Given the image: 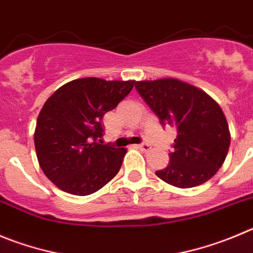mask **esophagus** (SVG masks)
I'll use <instances>...</instances> for the list:
<instances>
[{"mask_svg": "<svg viewBox=\"0 0 253 253\" xmlns=\"http://www.w3.org/2000/svg\"><path fill=\"white\" fill-rule=\"evenodd\" d=\"M138 148H140L141 151H145V152H147V151H150L152 147H151L150 143L143 142V143H141V145H138Z\"/></svg>", "mask_w": 253, "mask_h": 253, "instance_id": "esophagus-1", "label": "esophagus"}]
</instances>
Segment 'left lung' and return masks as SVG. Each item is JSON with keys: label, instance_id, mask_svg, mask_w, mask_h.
Here are the masks:
<instances>
[{"label": "left lung", "instance_id": "obj_1", "mask_svg": "<svg viewBox=\"0 0 253 253\" xmlns=\"http://www.w3.org/2000/svg\"><path fill=\"white\" fill-rule=\"evenodd\" d=\"M162 126L177 128L169 162L157 177L191 188L207 182L225 162L231 136L222 110L206 92L174 79L134 84Z\"/></svg>", "mask_w": 253, "mask_h": 253}]
</instances>
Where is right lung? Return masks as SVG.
Wrapping results in <instances>:
<instances>
[{
    "instance_id": "add662e5",
    "label": "right lung",
    "mask_w": 253,
    "mask_h": 253,
    "mask_svg": "<svg viewBox=\"0 0 253 253\" xmlns=\"http://www.w3.org/2000/svg\"><path fill=\"white\" fill-rule=\"evenodd\" d=\"M134 81L73 80L44 102L35 131L39 164L47 178L71 195L102 188L121 169L126 148L102 145V117L117 107Z\"/></svg>"
}]
</instances>
